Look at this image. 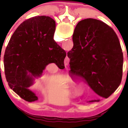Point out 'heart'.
<instances>
[{
	"label": "heart",
	"instance_id": "obj_1",
	"mask_svg": "<svg viewBox=\"0 0 128 128\" xmlns=\"http://www.w3.org/2000/svg\"><path fill=\"white\" fill-rule=\"evenodd\" d=\"M70 82V86L71 87H72V88H76L77 86H78V82L77 81H75V80H70L69 81Z\"/></svg>",
	"mask_w": 128,
	"mask_h": 128
}]
</instances>
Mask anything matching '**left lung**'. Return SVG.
<instances>
[{
    "label": "left lung",
    "mask_w": 128,
    "mask_h": 128,
    "mask_svg": "<svg viewBox=\"0 0 128 128\" xmlns=\"http://www.w3.org/2000/svg\"><path fill=\"white\" fill-rule=\"evenodd\" d=\"M72 40L74 46L67 53L70 75L84 80L100 98H108L122 77L123 53L116 33L102 21L86 18L78 22Z\"/></svg>",
    "instance_id": "1"
}]
</instances>
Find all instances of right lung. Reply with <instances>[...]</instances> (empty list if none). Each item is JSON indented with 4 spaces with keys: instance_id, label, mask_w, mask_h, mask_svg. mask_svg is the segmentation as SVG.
Instances as JSON below:
<instances>
[{
    "instance_id": "right-lung-1",
    "label": "right lung",
    "mask_w": 128,
    "mask_h": 128,
    "mask_svg": "<svg viewBox=\"0 0 128 128\" xmlns=\"http://www.w3.org/2000/svg\"><path fill=\"white\" fill-rule=\"evenodd\" d=\"M55 29L56 22L49 16L30 18L16 29L6 48L4 71L9 86L26 101L38 100L28 88L47 65L65 68L66 52L54 40Z\"/></svg>"
}]
</instances>
